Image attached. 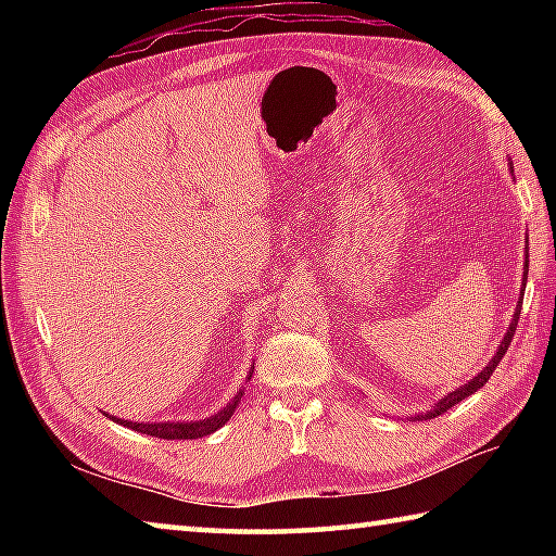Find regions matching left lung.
<instances>
[{
	"label": "left lung",
	"mask_w": 556,
	"mask_h": 556,
	"mask_svg": "<svg viewBox=\"0 0 556 556\" xmlns=\"http://www.w3.org/2000/svg\"><path fill=\"white\" fill-rule=\"evenodd\" d=\"M526 267H528V263H526ZM526 277H528V271H526ZM526 277H523V289H526ZM521 299H523V296H521ZM521 303H523V301H518V308H516V313H514V320H511L509 329H506V337L502 339V344H500L497 353H494V358H492V361L485 365V368H482V372H480L478 377H473V380H470L468 384L458 387L456 392L446 394V396L440 401V404H434V408L430 410V418H432V416H442V413H446L448 408L456 406L458 401H464L466 396H470L473 392H478L480 387H485V382H488L490 377H492L494 368H497L500 361L504 358V353L509 351V346H511V339H514V334H516V325H518V315H521ZM420 418H422V416H420Z\"/></svg>",
	"instance_id": "8db88e82"
}]
</instances>
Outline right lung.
<instances>
[{
    "label": "right lung",
    "mask_w": 556,
    "mask_h": 556,
    "mask_svg": "<svg viewBox=\"0 0 556 556\" xmlns=\"http://www.w3.org/2000/svg\"><path fill=\"white\" fill-rule=\"evenodd\" d=\"M248 380H251V377H248ZM241 396H243V389H239V394L233 396L231 404L224 410H219L217 416L200 420V422H131V420H122V418H112V420L122 422V425H126V428L138 430L143 434L160 437V440H198V437H205V434H212L215 430H219L222 425L231 418V413L236 406H239Z\"/></svg>",
    "instance_id": "1"
}]
</instances>
